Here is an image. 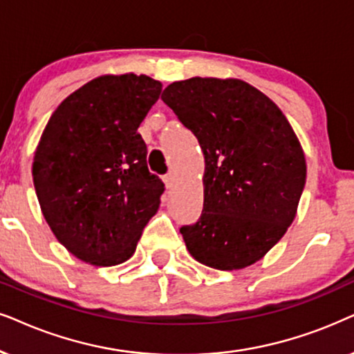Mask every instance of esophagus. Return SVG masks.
<instances>
[{
	"instance_id": "34e87169",
	"label": "esophagus",
	"mask_w": 354,
	"mask_h": 354,
	"mask_svg": "<svg viewBox=\"0 0 354 354\" xmlns=\"http://www.w3.org/2000/svg\"><path fill=\"white\" fill-rule=\"evenodd\" d=\"M162 180H164V183H166L167 188H171L174 185V182H176V176H174V172H169L164 176Z\"/></svg>"
}]
</instances>
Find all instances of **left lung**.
I'll use <instances>...</instances> for the list:
<instances>
[{"mask_svg":"<svg viewBox=\"0 0 354 354\" xmlns=\"http://www.w3.org/2000/svg\"><path fill=\"white\" fill-rule=\"evenodd\" d=\"M160 99L205 156L203 213L180 227L187 250L224 272L263 259L295 221L306 185L304 151L288 118L236 77L176 81Z\"/></svg>","mask_w":354,"mask_h":354,"instance_id":"8db88e82","label":"left lung"}]
</instances>
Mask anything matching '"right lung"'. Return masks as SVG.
Listing matches in <instances>:
<instances>
[{
    "label": "right lung",
    "instance_id": "obj_1",
    "mask_svg": "<svg viewBox=\"0 0 354 354\" xmlns=\"http://www.w3.org/2000/svg\"><path fill=\"white\" fill-rule=\"evenodd\" d=\"M162 84L104 75L58 105L40 136L32 177L45 221L68 252L95 267L135 254L164 183L149 172L138 127Z\"/></svg>",
    "mask_w": 354,
    "mask_h": 354
}]
</instances>
